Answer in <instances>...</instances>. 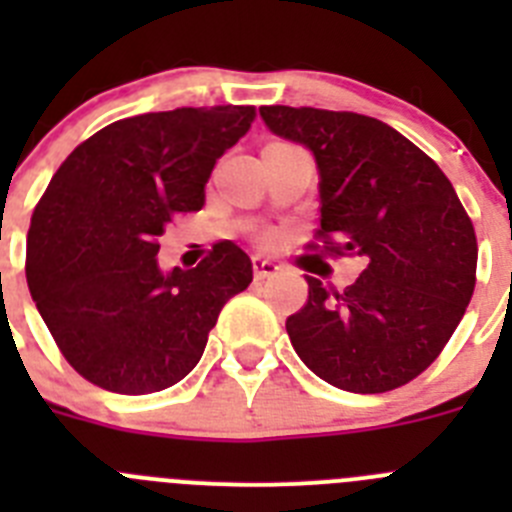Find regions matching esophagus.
Wrapping results in <instances>:
<instances>
[{
    "mask_svg": "<svg viewBox=\"0 0 512 512\" xmlns=\"http://www.w3.org/2000/svg\"><path fill=\"white\" fill-rule=\"evenodd\" d=\"M251 264H253V274H256L259 279H266V277H271V274H277V271H279L277 261L269 259V256H264V253H253Z\"/></svg>",
    "mask_w": 512,
    "mask_h": 512,
    "instance_id": "obj_1",
    "label": "esophagus"
}]
</instances>
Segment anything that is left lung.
I'll use <instances>...</instances> for the list:
<instances>
[{"label": "left lung", "instance_id": "left-lung-1", "mask_svg": "<svg viewBox=\"0 0 512 512\" xmlns=\"http://www.w3.org/2000/svg\"><path fill=\"white\" fill-rule=\"evenodd\" d=\"M259 112L271 133L315 158L328 251L364 261L343 292L305 277V307L287 318L297 356L338 390L408 384L449 343L474 292L477 238L454 187L382 120L284 104Z\"/></svg>", "mask_w": 512, "mask_h": 512}]
</instances>
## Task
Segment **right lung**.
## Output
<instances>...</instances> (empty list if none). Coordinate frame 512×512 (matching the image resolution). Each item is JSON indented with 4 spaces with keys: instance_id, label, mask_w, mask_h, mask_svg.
I'll return each mask as SVG.
<instances>
[{
    "instance_id": "obj_1",
    "label": "right lung",
    "mask_w": 512,
    "mask_h": 512,
    "mask_svg": "<svg viewBox=\"0 0 512 512\" xmlns=\"http://www.w3.org/2000/svg\"><path fill=\"white\" fill-rule=\"evenodd\" d=\"M256 107H179L117 120L74 148L27 233V287L61 354L117 395L182 382L225 302L253 279L248 253L212 246L194 269L158 266V235L197 212L215 161Z\"/></svg>"
}]
</instances>
